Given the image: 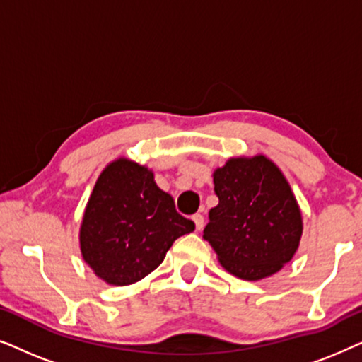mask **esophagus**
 Returning <instances> with one entry per match:
<instances>
[{"instance_id":"1","label":"esophagus","mask_w":362,"mask_h":362,"mask_svg":"<svg viewBox=\"0 0 362 362\" xmlns=\"http://www.w3.org/2000/svg\"><path fill=\"white\" fill-rule=\"evenodd\" d=\"M192 221H194L197 230H201L202 227H204V216L202 214H194L192 216Z\"/></svg>"}]
</instances>
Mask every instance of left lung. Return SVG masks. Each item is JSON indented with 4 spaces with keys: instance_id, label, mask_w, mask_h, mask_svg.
Masks as SVG:
<instances>
[{
    "instance_id": "1",
    "label": "left lung",
    "mask_w": 362,
    "mask_h": 362,
    "mask_svg": "<svg viewBox=\"0 0 362 362\" xmlns=\"http://www.w3.org/2000/svg\"><path fill=\"white\" fill-rule=\"evenodd\" d=\"M212 181L219 204L202 237L219 264L249 281L280 272L303 234L300 206L280 168L265 155L229 158Z\"/></svg>"
}]
</instances>
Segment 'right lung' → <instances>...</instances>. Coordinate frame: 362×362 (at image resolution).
I'll list each match as a JSON object with an SVG mask.
<instances>
[{
	"mask_svg": "<svg viewBox=\"0 0 362 362\" xmlns=\"http://www.w3.org/2000/svg\"><path fill=\"white\" fill-rule=\"evenodd\" d=\"M194 222L176 211L150 168L117 158L103 168L83 211L81 254L98 279L113 286L145 279Z\"/></svg>",
	"mask_w": 362,
	"mask_h": 362,
	"instance_id": "1",
	"label": "right lung"
}]
</instances>
